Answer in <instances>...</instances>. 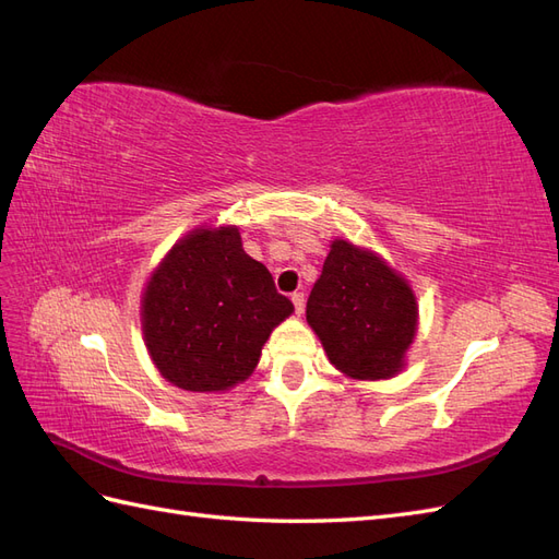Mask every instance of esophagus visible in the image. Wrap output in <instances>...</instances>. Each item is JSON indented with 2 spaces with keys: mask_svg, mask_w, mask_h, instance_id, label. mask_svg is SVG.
<instances>
[{
  "mask_svg": "<svg viewBox=\"0 0 559 559\" xmlns=\"http://www.w3.org/2000/svg\"><path fill=\"white\" fill-rule=\"evenodd\" d=\"M292 300H294L296 314H302V310H306V296H302L300 292H296V294H292Z\"/></svg>",
  "mask_w": 559,
  "mask_h": 559,
  "instance_id": "esophagus-1",
  "label": "esophagus"
}]
</instances>
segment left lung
I'll use <instances>...</instances> for the list:
<instances>
[{
	"mask_svg": "<svg viewBox=\"0 0 559 559\" xmlns=\"http://www.w3.org/2000/svg\"><path fill=\"white\" fill-rule=\"evenodd\" d=\"M306 317L341 373L386 380L405 366L419 310L408 280L376 251L333 240Z\"/></svg>",
	"mask_w": 559,
	"mask_h": 559,
	"instance_id": "left-lung-1",
	"label": "left lung"
}]
</instances>
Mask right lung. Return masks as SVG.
Returning a JSON list of instances; mask_svg holds the SVG:
<instances>
[{
  "mask_svg": "<svg viewBox=\"0 0 559 559\" xmlns=\"http://www.w3.org/2000/svg\"><path fill=\"white\" fill-rule=\"evenodd\" d=\"M292 312L267 267L242 249L238 226H200L151 273L142 333L167 382L226 392L253 373L270 333Z\"/></svg>",
  "mask_w": 559,
  "mask_h": 559,
  "instance_id": "obj_1",
  "label": "right lung"
}]
</instances>
